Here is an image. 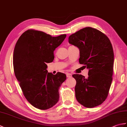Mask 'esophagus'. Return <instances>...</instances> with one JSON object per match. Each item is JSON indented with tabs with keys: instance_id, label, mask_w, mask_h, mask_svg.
Masks as SVG:
<instances>
[{
	"instance_id": "34e87169",
	"label": "esophagus",
	"mask_w": 127,
	"mask_h": 127,
	"mask_svg": "<svg viewBox=\"0 0 127 127\" xmlns=\"http://www.w3.org/2000/svg\"><path fill=\"white\" fill-rule=\"evenodd\" d=\"M66 77H68V78L71 77L72 76V75H71V74H70V73H67V74H66Z\"/></svg>"
}]
</instances>
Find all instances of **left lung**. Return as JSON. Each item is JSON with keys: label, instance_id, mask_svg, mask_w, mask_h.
Returning <instances> with one entry per match:
<instances>
[{"label": "left lung", "instance_id": "left-lung-1", "mask_svg": "<svg viewBox=\"0 0 127 127\" xmlns=\"http://www.w3.org/2000/svg\"><path fill=\"white\" fill-rule=\"evenodd\" d=\"M69 42L79 48V63L89 70L87 78L72 75L77 100L88 108L98 106L106 99L112 81L114 54L110 40L100 31L86 27L71 34Z\"/></svg>", "mask_w": 127, "mask_h": 127}]
</instances>
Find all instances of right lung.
Segmentation results:
<instances>
[{"label":"right lung","instance_id":"right-lung-1","mask_svg":"<svg viewBox=\"0 0 127 127\" xmlns=\"http://www.w3.org/2000/svg\"><path fill=\"white\" fill-rule=\"evenodd\" d=\"M66 36L52 37L31 29L24 32L16 44L13 55L15 75L26 98L37 109H48L59 100V89L66 75L48 72L46 63L53 62L54 51Z\"/></svg>","mask_w":127,"mask_h":127}]
</instances>
